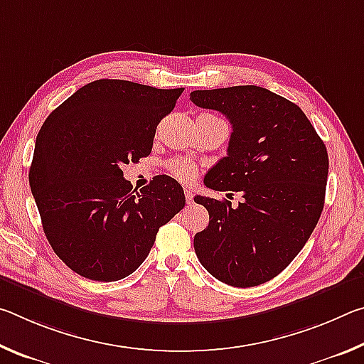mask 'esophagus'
<instances>
[{
    "label": "esophagus",
    "mask_w": 364,
    "mask_h": 364,
    "mask_svg": "<svg viewBox=\"0 0 364 364\" xmlns=\"http://www.w3.org/2000/svg\"><path fill=\"white\" fill-rule=\"evenodd\" d=\"M184 197H186L188 204H193V202H194V191L193 189H184Z\"/></svg>",
    "instance_id": "34e87169"
}]
</instances>
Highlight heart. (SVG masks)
<instances>
[{
  "label": "heart",
  "mask_w": 364,
  "mask_h": 364,
  "mask_svg": "<svg viewBox=\"0 0 364 364\" xmlns=\"http://www.w3.org/2000/svg\"><path fill=\"white\" fill-rule=\"evenodd\" d=\"M204 115L213 117L210 114H204ZM168 170H170V173L175 178H178L180 181L189 183L197 176L199 167H197L194 162H191V160H188V159H171L168 162Z\"/></svg>",
  "instance_id": "obj_1"
}]
</instances>
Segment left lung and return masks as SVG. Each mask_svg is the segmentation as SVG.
<instances>
[{
    "label": "left lung",
    "mask_w": 364,
    "mask_h": 364,
    "mask_svg": "<svg viewBox=\"0 0 364 364\" xmlns=\"http://www.w3.org/2000/svg\"><path fill=\"white\" fill-rule=\"evenodd\" d=\"M191 101L232 125L228 156L208 171L205 186L244 197L236 208L194 197L210 217L194 236L197 258L225 284H263L297 257L321 217L328 151L297 104L262 86L199 90Z\"/></svg>",
    "instance_id": "1"
}]
</instances>
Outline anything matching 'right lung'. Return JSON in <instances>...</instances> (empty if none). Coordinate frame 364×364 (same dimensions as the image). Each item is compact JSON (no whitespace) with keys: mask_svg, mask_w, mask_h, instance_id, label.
I'll list each match as a JSON object with an SVG mask.
<instances>
[{"mask_svg":"<svg viewBox=\"0 0 364 364\" xmlns=\"http://www.w3.org/2000/svg\"><path fill=\"white\" fill-rule=\"evenodd\" d=\"M183 91L96 80L43 123L30 189L48 242L83 278H127L149 255L159 228L184 207L173 178L156 176L136 191L122 171V165L149 156L157 125Z\"/></svg>","mask_w":364,"mask_h":364,"instance_id":"right-lung-1","label":"right lung"}]
</instances>
